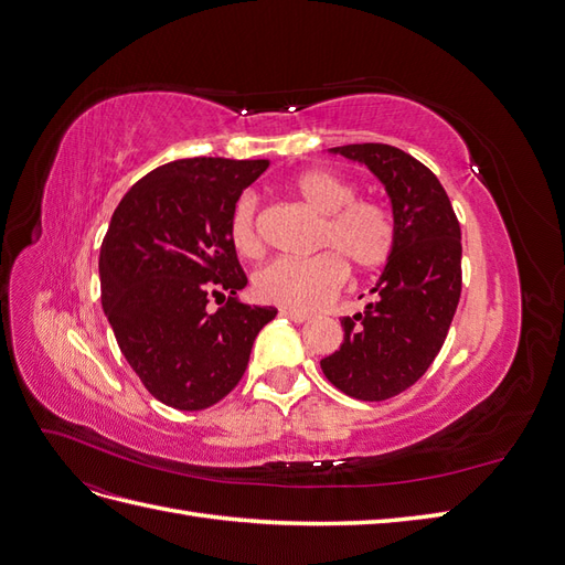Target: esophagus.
<instances>
[{
    "label": "esophagus",
    "mask_w": 565,
    "mask_h": 565,
    "mask_svg": "<svg viewBox=\"0 0 565 565\" xmlns=\"http://www.w3.org/2000/svg\"><path fill=\"white\" fill-rule=\"evenodd\" d=\"M280 313H282V316H287L289 320H295V322H306V320H311V316H309V313H301V311H292V309H282Z\"/></svg>",
    "instance_id": "esophagus-1"
}]
</instances>
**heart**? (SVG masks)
I'll return each mask as SVG.
<instances>
[{
  "label": "heart",
  "instance_id": "obj_1",
  "mask_svg": "<svg viewBox=\"0 0 565 565\" xmlns=\"http://www.w3.org/2000/svg\"><path fill=\"white\" fill-rule=\"evenodd\" d=\"M292 193L320 216L313 249H324L306 262L276 259L254 273V297L292 311H318L344 287L349 266L361 273L380 270L396 249V218L384 202L355 198L358 185L332 169H309L289 183ZM235 252L256 259L264 252L256 200L243 195L228 221Z\"/></svg>",
  "mask_w": 565,
  "mask_h": 565
}]
</instances>
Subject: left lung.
<instances>
[{
	"label": "left lung",
	"instance_id": "left-lung-1",
	"mask_svg": "<svg viewBox=\"0 0 565 565\" xmlns=\"http://www.w3.org/2000/svg\"><path fill=\"white\" fill-rule=\"evenodd\" d=\"M332 150L384 183L398 241L372 287L377 301L341 318L344 344L320 367L347 396L386 401L429 370L448 337L461 295V231L446 188L405 150L386 143Z\"/></svg>",
	"mask_w": 565,
	"mask_h": 565
}]
</instances>
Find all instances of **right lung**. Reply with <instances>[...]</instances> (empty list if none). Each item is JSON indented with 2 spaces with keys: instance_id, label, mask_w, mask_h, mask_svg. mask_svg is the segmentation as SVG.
Instances as JSON below:
<instances>
[{
  "instance_id": "add662e5",
  "label": "right lung",
  "mask_w": 565,
  "mask_h": 565,
  "mask_svg": "<svg viewBox=\"0 0 565 565\" xmlns=\"http://www.w3.org/2000/svg\"><path fill=\"white\" fill-rule=\"evenodd\" d=\"M268 160L188 158L162 164L119 200L100 245V301L117 347L150 396L204 409L237 386L273 306L237 299L247 276L228 221ZM230 299H225V295ZM210 296L225 306L206 311Z\"/></svg>"
}]
</instances>
